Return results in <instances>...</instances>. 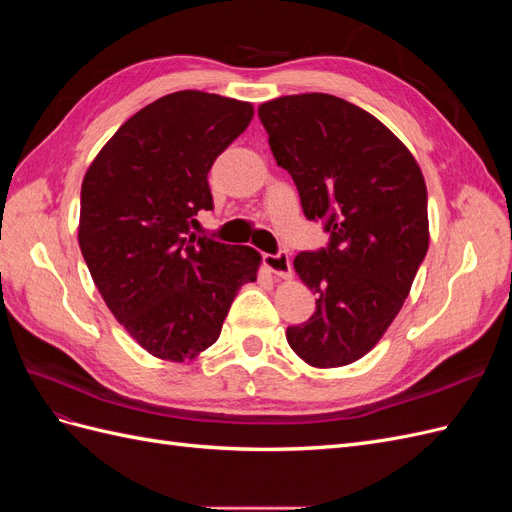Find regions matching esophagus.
Segmentation results:
<instances>
[{"instance_id":"obj_1","label":"esophagus","mask_w":512,"mask_h":512,"mask_svg":"<svg viewBox=\"0 0 512 512\" xmlns=\"http://www.w3.org/2000/svg\"><path fill=\"white\" fill-rule=\"evenodd\" d=\"M265 260V267L275 273L277 277H282V280H290L292 277V265H290V258L286 252H277V254H265L262 256Z\"/></svg>"}]
</instances>
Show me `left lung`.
<instances>
[{
    "instance_id": "obj_1",
    "label": "left lung",
    "mask_w": 512,
    "mask_h": 512,
    "mask_svg": "<svg viewBox=\"0 0 512 512\" xmlns=\"http://www.w3.org/2000/svg\"><path fill=\"white\" fill-rule=\"evenodd\" d=\"M258 117L305 218L331 235L294 258L318 299L312 318L288 327V344L320 369L359 361L391 327L427 254L421 166L382 121L329 94L275 98Z\"/></svg>"
}]
</instances>
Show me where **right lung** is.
I'll list each match as a JSON object with an SVG mask.
<instances>
[{"mask_svg": "<svg viewBox=\"0 0 512 512\" xmlns=\"http://www.w3.org/2000/svg\"><path fill=\"white\" fill-rule=\"evenodd\" d=\"M254 106L205 91L147 104L89 164L79 245L113 316L149 354L183 363L218 342L260 254L190 235L213 209L207 173L250 126Z\"/></svg>", "mask_w": 512, "mask_h": 512, "instance_id": "obj_1", "label": "right lung"}]
</instances>
